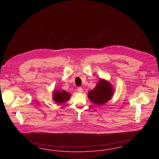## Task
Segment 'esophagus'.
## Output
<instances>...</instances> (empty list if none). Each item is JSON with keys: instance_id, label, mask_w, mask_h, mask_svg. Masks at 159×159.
Listing matches in <instances>:
<instances>
[{"instance_id": "obj_1", "label": "esophagus", "mask_w": 159, "mask_h": 159, "mask_svg": "<svg viewBox=\"0 0 159 159\" xmlns=\"http://www.w3.org/2000/svg\"><path fill=\"white\" fill-rule=\"evenodd\" d=\"M77 91H78V92H79V93H81V92H83V89H82L81 87H79V88H77Z\"/></svg>"}]
</instances>
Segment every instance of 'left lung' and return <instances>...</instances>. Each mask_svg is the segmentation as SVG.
<instances>
[{
    "instance_id": "8db88e82",
    "label": "left lung",
    "mask_w": 159,
    "mask_h": 159,
    "mask_svg": "<svg viewBox=\"0 0 159 159\" xmlns=\"http://www.w3.org/2000/svg\"><path fill=\"white\" fill-rule=\"evenodd\" d=\"M114 89L108 81L101 79L96 86L88 92V97L96 105L105 104L113 97Z\"/></svg>"
}]
</instances>
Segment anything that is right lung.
Returning <instances> with one entry per match:
<instances>
[{"label": "right lung", "instance_id": "obj_1", "mask_svg": "<svg viewBox=\"0 0 159 159\" xmlns=\"http://www.w3.org/2000/svg\"><path fill=\"white\" fill-rule=\"evenodd\" d=\"M71 98V94L67 91L54 89L52 93V99L57 104L66 103Z\"/></svg>", "mask_w": 159, "mask_h": 159}]
</instances>
